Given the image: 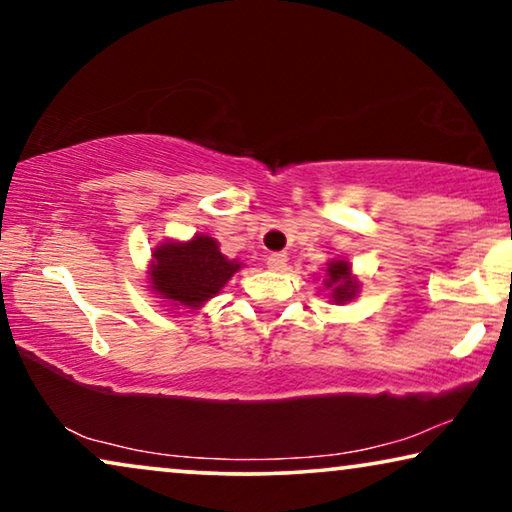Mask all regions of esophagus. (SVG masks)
<instances>
[{
    "label": "esophagus",
    "instance_id": "esophagus-1",
    "mask_svg": "<svg viewBox=\"0 0 512 512\" xmlns=\"http://www.w3.org/2000/svg\"><path fill=\"white\" fill-rule=\"evenodd\" d=\"M265 263H268L270 270L282 272V270H286V263H289V258H286V254H270L268 258H265Z\"/></svg>",
    "mask_w": 512,
    "mask_h": 512
}]
</instances>
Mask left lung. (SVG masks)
Instances as JSON below:
<instances>
[{"instance_id":"left-lung-1","label":"left lung","mask_w":512,"mask_h":512,"mask_svg":"<svg viewBox=\"0 0 512 512\" xmlns=\"http://www.w3.org/2000/svg\"><path fill=\"white\" fill-rule=\"evenodd\" d=\"M326 289H331V300L335 305L347 303V300L356 298L359 293V282L352 275V265L342 258H333L326 268V279H324Z\"/></svg>"}]
</instances>
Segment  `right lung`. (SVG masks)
<instances>
[{
  "instance_id": "1",
  "label": "right lung",
  "mask_w": 512,
  "mask_h": 512,
  "mask_svg": "<svg viewBox=\"0 0 512 512\" xmlns=\"http://www.w3.org/2000/svg\"><path fill=\"white\" fill-rule=\"evenodd\" d=\"M151 256V291L174 305V310L179 305L198 310L242 268V263L223 256L219 242L209 235H195L188 242L167 240Z\"/></svg>"
}]
</instances>
